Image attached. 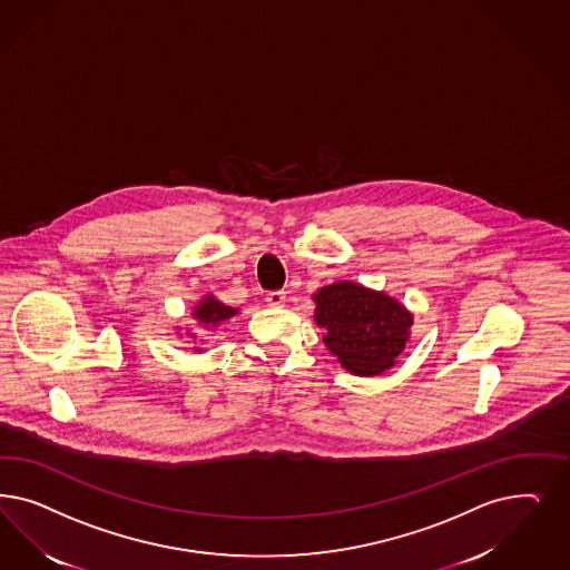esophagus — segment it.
Instances as JSON below:
<instances>
[{"mask_svg":"<svg viewBox=\"0 0 570 570\" xmlns=\"http://www.w3.org/2000/svg\"><path fill=\"white\" fill-rule=\"evenodd\" d=\"M285 299H287L285 292H271V294H266V302H268L271 308H283Z\"/></svg>","mask_w":570,"mask_h":570,"instance_id":"obj_1","label":"esophagus"}]
</instances>
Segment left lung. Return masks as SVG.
<instances>
[{"instance_id": "obj_1", "label": "left lung", "mask_w": 570, "mask_h": 570, "mask_svg": "<svg viewBox=\"0 0 570 570\" xmlns=\"http://www.w3.org/2000/svg\"><path fill=\"white\" fill-rule=\"evenodd\" d=\"M314 302L323 342L342 367L363 377L394 367L413 325V314L401 302L352 281L321 287Z\"/></svg>"}]
</instances>
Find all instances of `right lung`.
Listing matches in <instances>:
<instances>
[{
  "instance_id": "1",
  "label": "right lung",
  "mask_w": 570,
  "mask_h": 570,
  "mask_svg": "<svg viewBox=\"0 0 570 570\" xmlns=\"http://www.w3.org/2000/svg\"><path fill=\"white\" fill-rule=\"evenodd\" d=\"M237 313H239V308L226 306V304L218 302L214 295H207L195 306L193 316L202 323L203 327H218L220 323L228 321L230 316H235Z\"/></svg>"
}]
</instances>
